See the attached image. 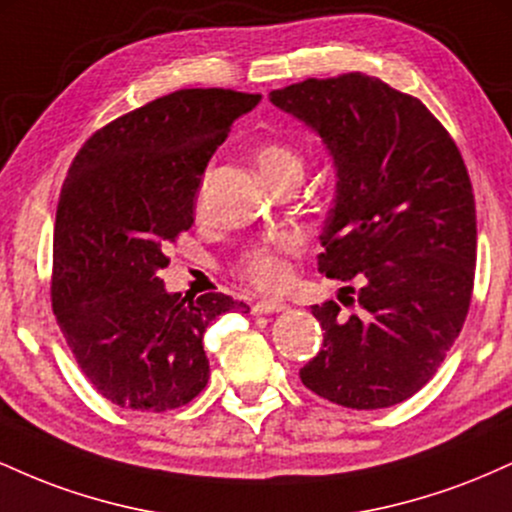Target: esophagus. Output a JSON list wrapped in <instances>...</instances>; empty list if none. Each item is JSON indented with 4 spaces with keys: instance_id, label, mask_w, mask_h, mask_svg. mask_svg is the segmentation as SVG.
<instances>
[{
    "instance_id": "1",
    "label": "esophagus",
    "mask_w": 512,
    "mask_h": 512,
    "mask_svg": "<svg viewBox=\"0 0 512 512\" xmlns=\"http://www.w3.org/2000/svg\"><path fill=\"white\" fill-rule=\"evenodd\" d=\"M289 310V303L279 301V298H264V301H257L252 305V313L257 315H272V313H284Z\"/></svg>"
}]
</instances>
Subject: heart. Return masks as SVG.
Here are the masks:
<instances>
[{
	"label": "heart",
	"mask_w": 512,
	"mask_h": 512,
	"mask_svg": "<svg viewBox=\"0 0 512 512\" xmlns=\"http://www.w3.org/2000/svg\"><path fill=\"white\" fill-rule=\"evenodd\" d=\"M257 170L264 180L272 185L286 173H303V158L296 149L289 144L281 142H267L255 151ZM301 250V240L293 233H276L264 243L255 245V248L245 250L240 255L238 269L245 279H250L257 286H272L284 284L289 276V267H286V257L296 255Z\"/></svg>",
	"instance_id": "obj_1"
}]
</instances>
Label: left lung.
I'll list each match as a JSON object with an SVG mask.
<instances>
[{
  "mask_svg": "<svg viewBox=\"0 0 512 512\" xmlns=\"http://www.w3.org/2000/svg\"><path fill=\"white\" fill-rule=\"evenodd\" d=\"M330 151L337 187L317 272L356 279V313L310 305L325 330L301 368L315 395L349 409L395 407L433 378L472 301L477 211L455 142L419 98L361 72L269 93Z\"/></svg>",
  "mask_w": 512,
  "mask_h": 512,
  "instance_id": "1",
  "label": "left lung"
}]
</instances>
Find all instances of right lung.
<instances>
[{"label":"right lung","mask_w":512,"mask_h":512,"mask_svg":"<svg viewBox=\"0 0 512 512\" xmlns=\"http://www.w3.org/2000/svg\"><path fill=\"white\" fill-rule=\"evenodd\" d=\"M260 93L182 88L117 117L76 154L57 204L52 308L91 385L125 409L166 411L207 387L204 332L243 301L166 291V250L195 223L214 151Z\"/></svg>","instance_id":"1"}]
</instances>
